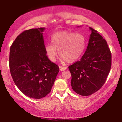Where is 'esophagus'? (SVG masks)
I'll return each mask as SVG.
<instances>
[{
  "label": "esophagus",
  "mask_w": 122,
  "mask_h": 122,
  "mask_svg": "<svg viewBox=\"0 0 122 122\" xmlns=\"http://www.w3.org/2000/svg\"><path fill=\"white\" fill-rule=\"evenodd\" d=\"M59 68H60V71H65V70L66 69L67 67H66V66L64 67V66H60Z\"/></svg>",
  "instance_id": "obj_1"
}]
</instances>
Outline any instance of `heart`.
<instances>
[{
	"mask_svg": "<svg viewBox=\"0 0 122 122\" xmlns=\"http://www.w3.org/2000/svg\"><path fill=\"white\" fill-rule=\"evenodd\" d=\"M52 44H47L45 49L49 59L55 62L58 56L64 61L72 63L77 61L83 54L85 47V38L80 33L60 31L53 34Z\"/></svg>",
	"mask_w": 122,
	"mask_h": 122,
	"instance_id": "obj_1",
	"label": "heart"
}]
</instances>
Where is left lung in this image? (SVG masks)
Listing matches in <instances>:
<instances>
[{
  "mask_svg": "<svg viewBox=\"0 0 122 122\" xmlns=\"http://www.w3.org/2000/svg\"><path fill=\"white\" fill-rule=\"evenodd\" d=\"M89 29L91 34L84 54L69 66L73 90L82 96H89L100 89L111 66V53L107 42L97 31Z\"/></svg>",
  "mask_w": 122,
  "mask_h": 122,
  "instance_id": "1",
  "label": "left lung"
}]
</instances>
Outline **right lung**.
<instances>
[{
	"label": "right lung",
	"mask_w": 122,
	"mask_h": 122,
	"mask_svg": "<svg viewBox=\"0 0 122 122\" xmlns=\"http://www.w3.org/2000/svg\"><path fill=\"white\" fill-rule=\"evenodd\" d=\"M45 30L41 27L24 31L10 50L9 66L14 82L23 94L35 99L50 93L59 72L58 65L46 54Z\"/></svg>",
	"instance_id": "right-lung-1"
}]
</instances>
